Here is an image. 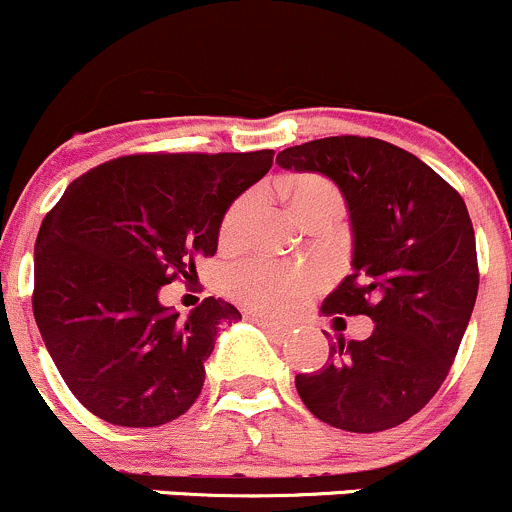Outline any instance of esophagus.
I'll return each instance as SVG.
<instances>
[{
	"instance_id": "1",
	"label": "esophagus",
	"mask_w": 512,
	"mask_h": 512,
	"mask_svg": "<svg viewBox=\"0 0 512 512\" xmlns=\"http://www.w3.org/2000/svg\"><path fill=\"white\" fill-rule=\"evenodd\" d=\"M258 326L266 328L268 333H273L276 338H286L288 333H291V323H281V321H273V318H266V316H254Z\"/></svg>"
}]
</instances>
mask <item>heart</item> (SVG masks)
I'll use <instances>...</instances> for the list:
<instances>
[{
    "mask_svg": "<svg viewBox=\"0 0 512 512\" xmlns=\"http://www.w3.org/2000/svg\"><path fill=\"white\" fill-rule=\"evenodd\" d=\"M281 194L301 224L318 211H333V214L343 211V201L336 186L316 174H301L281 181ZM246 214H249V201L246 199L236 201L226 211L224 224H221V241L224 244H234L241 226H244ZM316 286L318 276L306 268H278L261 261L236 268L234 278H231V288H234L239 301L268 313L293 311L296 306H301L303 298Z\"/></svg>",
    "mask_w": 512,
    "mask_h": 512,
    "instance_id": "b5f03b06",
    "label": "heart"
}]
</instances>
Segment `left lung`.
I'll use <instances>...</instances> for the list:
<instances>
[{
	"instance_id": "obj_1",
	"label": "left lung",
	"mask_w": 512,
	"mask_h": 512,
	"mask_svg": "<svg viewBox=\"0 0 512 512\" xmlns=\"http://www.w3.org/2000/svg\"><path fill=\"white\" fill-rule=\"evenodd\" d=\"M276 164L338 186L351 219L353 273L321 311L376 323L363 341L328 343L326 366L296 376L298 396L333 428L401 426L448 376L478 296L465 201L418 156L371 136L288 146Z\"/></svg>"
}]
</instances>
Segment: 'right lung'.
I'll use <instances>...</instances> for the list:
<instances>
[{
  "label": "right lung",
  "mask_w": 512,
  "mask_h": 512,
  "mask_svg": "<svg viewBox=\"0 0 512 512\" xmlns=\"http://www.w3.org/2000/svg\"><path fill=\"white\" fill-rule=\"evenodd\" d=\"M271 164V149L124 156L72 181L42 221L34 318L69 391L101 421L154 428L194 406L219 326L241 313L206 298L179 318L159 291L216 254L229 206Z\"/></svg>",
  "instance_id": "right-lung-1"
}]
</instances>
